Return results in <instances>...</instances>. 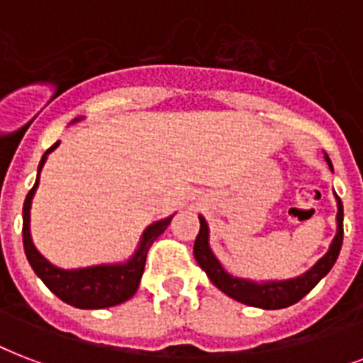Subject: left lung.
Masks as SVG:
<instances>
[{
	"label": "left lung",
	"mask_w": 363,
	"mask_h": 363,
	"mask_svg": "<svg viewBox=\"0 0 363 363\" xmlns=\"http://www.w3.org/2000/svg\"><path fill=\"white\" fill-rule=\"evenodd\" d=\"M325 160L329 168L333 170L331 160L325 155ZM337 197V193H335ZM337 235H335L333 243L325 252V256H321L320 260L308 269L306 274L293 277V279H285V281H250V279H241V277H233L225 269L222 268V264L218 262V258L211 250L208 245V225L203 216H199L201 222V230L195 239V247H193V255L195 260L201 268L206 272L208 279L216 285L222 293L231 296L233 301H239L247 304V306L264 308V310H279V308H287L291 304H295L306 296L312 289L320 283L321 277H325L329 274V269L333 268V264L339 258L340 247H342V203L337 197Z\"/></svg>",
	"instance_id": "left-lung-1"
}]
</instances>
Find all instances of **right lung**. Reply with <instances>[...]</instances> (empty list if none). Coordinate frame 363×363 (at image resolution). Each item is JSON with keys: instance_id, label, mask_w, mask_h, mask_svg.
Here are the masks:
<instances>
[{"instance_id": "1", "label": "right lung", "mask_w": 363, "mask_h": 363, "mask_svg": "<svg viewBox=\"0 0 363 363\" xmlns=\"http://www.w3.org/2000/svg\"><path fill=\"white\" fill-rule=\"evenodd\" d=\"M82 118H74L72 124ZM59 147V141L55 145H51L48 151L43 152L40 166H38V178L34 187L30 189L26 199H24L23 206V243L24 252L28 258L30 266L36 272V275L45 283V287L67 302L70 306L82 308V310H97V308H108L116 306L126 302L135 295V291L140 287L141 275L145 269L147 252L151 249V245L157 241L160 233H164L168 228L172 216L159 220V222L151 223L143 235H141L140 247L133 252V256L124 264H101V266H89V268H78V269H62L53 266L43 258L38 249L32 243L30 237V206H32V199L40 184V172H42L48 155L53 149Z\"/></svg>"}]
</instances>
